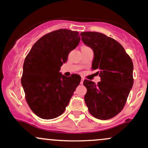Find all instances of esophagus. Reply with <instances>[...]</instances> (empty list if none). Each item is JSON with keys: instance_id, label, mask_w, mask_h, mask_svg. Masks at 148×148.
<instances>
[{"instance_id": "1", "label": "esophagus", "mask_w": 148, "mask_h": 148, "mask_svg": "<svg viewBox=\"0 0 148 148\" xmlns=\"http://www.w3.org/2000/svg\"><path fill=\"white\" fill-rule=\"evenodd\" d=\"M83 80H84V79H83V78H82L81 80H80V84H81V85L83 83Z\"/></svg>"}]
</instances>
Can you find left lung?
Masks as SVG:
<instances>
[{"instance_id": "1", "label": "left lung", "mask_w": 148, "mask_h": 148, "mask_svg": "<svg viewBox=\"0 0 148 148\" xmlns=\"http://www.w3.org/2000/svg\"><path fill=\"white\" fill-rule=\"evenodd\" d=\"M83 43L94 54L92 69L97 70L101 81L85 80V102L92 116L111 119L123 109L133 86V63L118 42L98 32H82Z\"/></svg>"}]
</instances>
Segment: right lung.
<instances>
[{"label":"right lung","instance_id":"add662e5","mask_svg":"<svg viewBox=\"0 0 148 148\" xmlns=\"http://www.w3.org/2000/svg\"><path fill=\"white\" fill-rule=\"evenodd\" d=\"M80 39L77 32L54 31L41 37L25 58L21 85L29 107L40 118L60 116L80 84L79 75L66 77L60 72Z\"/></svg>","mask_w":148,"mask_h":148}]
</instances>
